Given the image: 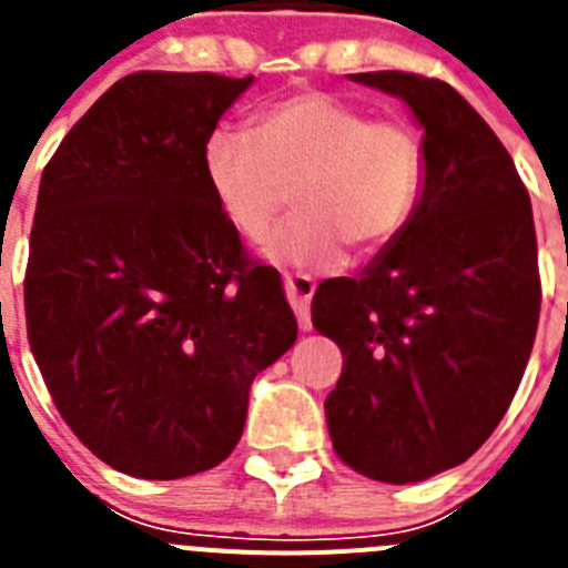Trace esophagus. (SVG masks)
I'll return each instance as SVG.
<instances>
[{"label":"esophagus","instance_id":"obj_1","mask_svg":"<svg viewBox=\"0 0 568 568\" xmlns=\"http://www.w3.org/2000/svg\"><path fill=\"white\" fill-rule=\"evenodd\" d=\"M284 290H287V298L293 304L295 315H298L301 329H313V321H310V301L315 293V281L304 273L284 275Z\"/></svg>","mask_w":568,"mask_h":568}]
</instances>
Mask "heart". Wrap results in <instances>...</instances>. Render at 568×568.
I'll use <instances>...</instances> for the list:
<instances>
[{
  "mask_svg": "<svg viewBox=\"0 0 568 568\" xmlns=\"http://www.w3.org/2000/svg\"><path fill=\"white\" fill-rule=\"evenodd\" d=\"M250 135L215 130L202 170L224 222L247 241L298 213L264 247L273 264L333 270L346 247L373 255L413 219L424 190V144L406 122L369 119L327 93H295L255 110Z\"/></svg>",
  "mask_w": 568,
  "mask_h": 568,
  "instance_id": "1",
  "label": "heart"
}]
</instances>
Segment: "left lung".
Returning a JSON list of instances; mask_svg holds the SVG:
<instances>
[{"label": "left lung", "mask_w": 568, "mask_h": 568, "mask_svg": "<svg viewBox=\"0 0 568 568\" xmlns=\"http://www.w3.org/2000/svg\"><path fill=\"white\" fill-rule=\"evenodd\" d=\"M424 128V190L404 233L355 278L315 290L313 327L344 369L324 400L346 466L418 484L464 464L509 409L540 313L531 202L511 155L458 90L375 70Z\"/></svg>", "instance_id": "obj_1"}]
</instances>
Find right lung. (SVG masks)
<instances>
[{"mask_svg": "<svg viewBox=\"0 0 568 568\" xmlns=\"http://www.w3.org/2000/svg\"><path fill=\"white\" fill-rule=\"evenodd\" d=\"M253 77H124L42 173L28 341L64 424L113 469L175 480L222 464L250 386L295 344L278 270L222 219L202 150Z\"/></svg>", "mask_w": 568, "mask_h": 568, "instance_id": "1", "label": "right lung"}]
</instances>
